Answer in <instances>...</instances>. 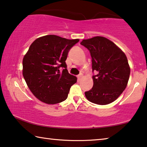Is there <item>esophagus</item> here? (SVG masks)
Listing matches in <instances>:
<instances>
[{"instance_id":"obj_1","label":"esophagus","mask_w":147,"mask_h":147,"mask_svg":"<svg viewBox=\"0 0 147 147\" xmlns=\"http://www.w3.org/2000/svg\"><path fill=\"white\" fill-rule=\"evenodd\" d=\"M83 77V74L82 73H80L79 74V75L78 76V78L79 79V80H80V79H82V78Z\"/></svg>"}]
</instances>
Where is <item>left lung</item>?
<instances>
[{"label":"left lung","instance_id":"1","mask_svg":"<svg viewBox=\"0 0 147 147\" xmlns=\"http://www.w3.org/2000/svg\"><path fill=\"white\" fill-rule=\"evenodd\" d=\"M80 44L90 53L93 86L85 92L86 97L91 102L106 105L115 101L126 88L130 68L123 51L108 39L101 36L84 39Z\"/></svg>","mask_w":147,"mask_h":147}]
</instances>
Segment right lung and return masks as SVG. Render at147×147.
<instances>
[{
  "mask_svg": "<svg viewBox=\"0 0 147 147\" xmlns=\"http://www.w3.org/2000/svg\"><path fill=\"white\" fill-rule=\"evenodd\" d=\"M78 39H67L47 35L31 44L23 60V75L36 97L43 102L54 104L66 100L77 78L69 73L65 60ZM64 68L62 72L59 68Z\"/></svg>",
  "mask_w": 147,
  "mask_h": 147,
  "instance_id": "1",
  "label": "right lung"
}]
</instances>
